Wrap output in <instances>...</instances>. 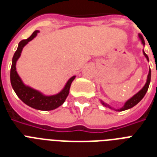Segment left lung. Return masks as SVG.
<instances>
[{
	"instance_id": "left-lung-1",
	"label": "left lung",
	"mask_w": 157,
	"mask_h": 157,
	"mask_svg": "<svg viewBox=\"0 0 157 157\" xmlns=\"http://www.w3.org/2000/svg\"><path fill=\"white\" fill-rule=\"evenodd\" d=\"M139 38H140V40H142V43H143L144 45H145L144 37H143L141 35H139ZM144 54L145 55V57L147 58V61H149L148 56H147V55L145 54V52H144ZM150 81H151V69L149 70V73H148V75H147V82H146V84H145V86H144V88L142 89L141 90L139 91V92H138V93H137L135 95L133 96L131 98H129V100L127 101L126 103H124V107H122L121 108H120V109H117V110L114 109V110H116V111H119V112H121V111H124V110L129 109V108H131V107H133L134 106H135L137 103H139V102L142 100V98H144V95L146 94L147 91V90H148ZM102 103H103V105H104V106H107V107H110V108H112V107H110L109 105L106 104V103H104L103 102H102Z\"/></svg>"
}]
</instances>
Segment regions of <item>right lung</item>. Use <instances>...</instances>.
Here are the masks:
<instances>
[{
    "label": "right lung",
    "mask_w": 157,
    "mask_h": 157,
    "mask_svg": "<svg viewBox=\"0 0 157 157\" xmlns=\"http://www.w3.org/2000/svg\"><path fill=\"white\" fill-rule=\"evenodd\" d=\"M39 31H35L28 39L21 40L20 42L18 43V49L13 54V59H12V66L10 69V82L16 94L25 104L35 109L41 110V111H50V110H54L59 107L65 102L69 94L71 82L73 81L76 76H74L69 79L63 90L60 93L52 96H45L39 91L33 90L28 86H26L23 83V81H21L20 77L18 76L16 71V62L20 57L21 52L24 45H26L30 40H33V38L37 35Z\"/></svg>",
    "instance_id": "1"
}]
</instances>
